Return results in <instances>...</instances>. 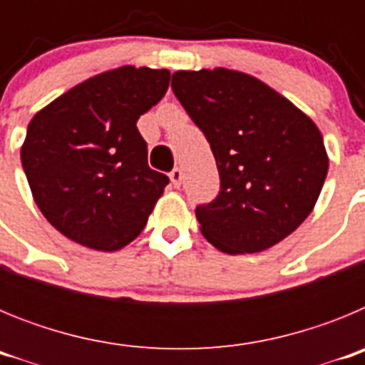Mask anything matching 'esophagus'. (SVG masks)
<instances>
[{"mask_svg": "<svg viewBox=\"0 0 365 365\" xmlns=\"http://www.w3.org/2000/svg\"><path fill=\"white\" fill-rule=\"evenodd\" d=\"M170 179H172V185L175 188H179L180 182H182V170L180 168H173L172 173H170Z\"/></svg>", "mask_w": 365, "mask_h": 365, "instance_id": "34e87169", "label": "esophagus"}]
</instances>
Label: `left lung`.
Listing matches in <instances>:
<instances>
[{
    "mask_svg": "<svg viewBox=\"0 0 365 365\" xmlns=\"http://www.w3.org/2000/svg\"><path fill=\"white\" fill-rule=\"evenodd\" d=\"M173 95L210 143L221 190L195 208L227 254H254L292 234L314 208L329 159L320 130L291 100L240 71H177Z\"/></svg>",
    "mask_w": 365,
    "mask_h": 365,
    "instance_id": "left-lung-1",
    "label": "left lung"
}]
</instances>
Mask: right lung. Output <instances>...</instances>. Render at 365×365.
Instances as JSON below:
<instances>
[{
    "mask_svg": "<svg viewBox=\"0 0 365 365\" xmlns=\"http://www.w3.org/2000/svg\"><path fill=\"white\" fill-rule=\"evenodd\" d=\"M168 86V69L124 66L74 86L32 117L21 146L32 197L74 243L115 252L146 227L170 179L148 166L137 120Z\"/></svg>",
    "mask_w": 365,
    "mask_h": 365,
    "instance_id": "add662e5",
    "label": "right lung"
}]
</instances>
